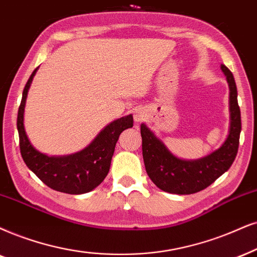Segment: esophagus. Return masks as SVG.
<instances>
[{
  "instance_id": "34e87169",
  "label": "esophagus",
  "mask_w": 257,
  "mask_h": 257,
  "mask_svg": "<svg viewBox=\"0 0 257 257\" xmlns=\"http://www.w3.org/2000/svg\"><path fill=\"white\" fill-rule=\"evenodd\" d=\"M146 117V110L144 108H141V106H139V108H136L134 110V119L136 123H140L142 122Z\"/></svg>"
}]
</instances>
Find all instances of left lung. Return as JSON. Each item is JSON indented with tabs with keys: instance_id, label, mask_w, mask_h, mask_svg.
<instances>
[{
	"instance_id": "1",
	"label": "left lung",
	"mask_w": 257,
	"mask_h": 257,
	"mask_svg": "<svg viewBox=\"0 0 257 257\" xmlns=\"http://www.w3.org/2000/svg\"><path fill=\"white\" fill-rule=\"evenodd\" d=\"M229 85L230 126L225 141L218 149L196 160L174 155L147 124L141 123L142 155L148 177L160 190L174 194H191L210 186L229 170L238 151L241 134V110L237 102V87L232 73L220 65Z\"/></svg>"
}]
</instances>
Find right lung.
Here are the masks:
<instances>
[{
	"label": "right lung",
	"instance_id": "obj_1",
	"mask_svg": "<svg viewBox=\"0 0 257 257\" xmlns=\"http://www.w3.org/2000/svg\"><path fill=\"white\" fill-rule=\"evenodd\" d=\"M38 69L33 71L26 84L18 112V132L22 159L29 170L53 190L69 194L90 192L108 175L116 142L123 131L133 126V115H126L109 123L82 151L63 157L44 154L29 141L24 124L26 99Z\"/></svg>",
	"mask_w": 257,
	"mask_h": 257
}]
</instances>
